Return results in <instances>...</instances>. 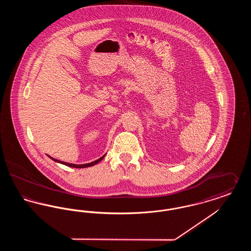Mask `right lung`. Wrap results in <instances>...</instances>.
<instances>
[{
	"label": "right lung",
	"instance_id": "right-lung-1",
	"mask_svg": "<svg viewBox=\"0 0 251 251\" xmlns=\"http://www.w3.org/2000/svg\"><path fill=\"white\" fill-rule=\"evenodd\" d=\"M105 154H106V153H105ZM105 154L103 156H101L100 158H99L98 160H96L94 162H91V163H88V164H83V165H75V164H70V163L62 162V161H60V160H57V159H54V158H52V157H50V156H48L52 161H54V162H56V163H59V164H62V165H65V166H68V167H75V168H84V167H93V166H95V165H97L98 163H100V162L104 158Z\"/></svg>",
	"mask_w": 251,
	"mask_h": 251
}]
</instances>
